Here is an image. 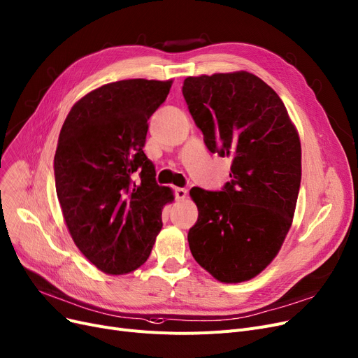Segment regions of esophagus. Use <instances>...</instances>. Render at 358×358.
Instances as JSON below:
<instances>
[{
    "label": "esophagus",
    "instance_id": "34e87169",
    "mask_svg": "<svg viewBox=\"0 0 358 358\" xmlns=\"http://www.w3.org/2000/svg\"><path fill=\"white\" fill-rule=\"evenodd\" d=\"M175 195L178 199H185L188 195V191L185 188H175Z\"/></svg>",
    "mask_w": 358,
    "mask_h": 358
}]
</instances>
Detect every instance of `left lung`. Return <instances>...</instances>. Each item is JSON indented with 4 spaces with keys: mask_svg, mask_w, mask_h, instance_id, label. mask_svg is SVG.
<instances>
[{
    "mask_svg": "<svg viewBox=\"0 0 358 358\" xmlns=\"http://www.w3.org/2000/svg\"><path fill=\"white\" fill-rule=\"evenodd\" d=\"M182 94L206 147L232 157L222 191L192 188L196 263L224 283L264 270L287 236L301 183V144L279 95L248 71L189 76Z\"/></svg>",
    "mask_w": 358,
    "mask_h": 358,
    "instance_id": "8db88e82",
    "label": "left lung"
}]
</instances>
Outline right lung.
<instances>
[{
	"label": "right lung",
	"instance_id": "obj_1",
	"mask_svg": "<svg viewBox=\"0 0 358 358\" xmlns=\"http://www.w3.org/2000/svg\"><path fill=\"white\" fill-rule=\"evenodd\" d=\"M171 80L107 83L71 107L54 155L55 191L76 247L104 273L144 264L173 192L144 152L148 119Z\"/></svg>",
	"mask_w": 358,
	"mask_h": 358
}]
</instances>
